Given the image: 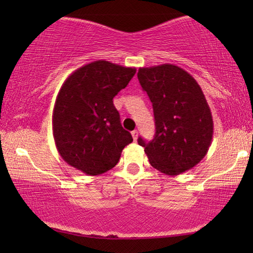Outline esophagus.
<instances>
[{
	"instance_id": "1",
	"label": "esophagus",
	"mask_w": 253,
	"mask_h": 253,
	"mask_svg": "<svg viewBox=\"0 0 253 253\" xmlns=\"http://www.w3.org/2000/svg\"><path fill=\"white\" fill-rule=\"evenodd\" d=\"M131 136H132L133 140L136 141V140H137V138H138V132H137V130H133V131H131Z\"/></svg>"
}]
</instances>
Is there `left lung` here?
Masks as SVG:
<instances>
[{
    "mask_svg": "<svg viewBox=\"0 0 253 253\" xmlns=\"http://www.w3.org/2000/svg\"><path fill=\"white\" fill-rule=\"evenodd\" d=\"M138 79L153 106L155 134L145 148L152 167L175 176L190 170L207 154L213 119L205 95L189 72L174 64L139 68Z\"/></svg>",
    "mask_w": 253,
    "mask_h": 253,
    "instance_id": "8db88e82",
    "label": "left lung"
}]
</instances>
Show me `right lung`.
<instances>
[{"mask_svg": "<svg viewBox=\"0 0 253 253\" xmlns=\"http://www.w3.org/2000/svg\"><path fill=\"white\" fill-rule=\"evenodd\" d=\"M134 74L136 68L94 61L65 79L54 106L53 136L71 167L96 176L120 161L132 136L121 126L113 99Z\"/></svg>", "mask_w": 253, "mask_h": 253, "instance_id": "obj_1", "label": "right lung"}]
</instances>
